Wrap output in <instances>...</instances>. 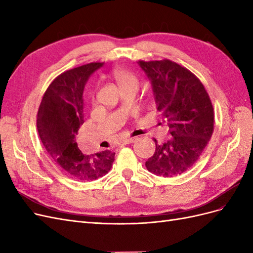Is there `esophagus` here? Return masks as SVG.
<instances>
[{
    "instance_id": "1",
    "label": "esophagus",
    "mask_w": 253,
    "mask_h": 253,
    "mask_svg": "<svg viewBox=\"0 0 253 253\" xmlns=\"http://www.w3.org/2000/svg\"><path fill=\"white\" fill-rule=\"evenodd\" d=\"M136 140H137V137H127V138H124V140L122 141L121 143L123 144V145H126V144H131V143H134Z\"/></svg>"
}]
</instances>
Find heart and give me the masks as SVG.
Wrapping results in <instances>:
<instances>
[{"label": "heart", "mask_w": 253, "mask_h": 253, "mask_svg": "<svg viewBox=\"0 0 253 253\" xmlns=\"http://www.w3.org/2000/svg\"><path fill=\"white\" fill-rule=\"evenodd\" d=\"M113 78H115L116 82L118 83L119 87L122 89L128 86H134L138 87V80L133 75L132 72H130L126 69H116L112 73Z\"/></svg>", "instance_id": "heart-1"}]
</instances>
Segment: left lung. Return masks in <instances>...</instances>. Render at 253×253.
I'll use <instances>...</instances> for the list:
<instances>
[{
	"label": "left lung",
	"instance_id": "obj_1",
	"mask_svg": "<svg viewBox=\"0 0 253 253\" xmlns=\"http://www.w3.org/2000/svg\"><path fill=\"white\" fill-rule=\"evenodd\" d=\"M149 79L157 109L172 137L156 141V152L145 163L151 173L180 175L195 164L213 132V107L205 87L188 69L172 61H138Z\"/></svg>",
	"mask_w": 253,
	"mask_h": 253
}]
</instances>
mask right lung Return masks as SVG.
I'll list each match as a JSON object with an SVG mask.
<instances>
[{
	"mask_svg": "<svg viewBox=\"0 0 253 253\" xmlns=\"http://www.w3.org/2000/svg\"><path fill=\"white\" fill-rule=\"evenodd\" d=\"M103 64H86L55 78L44 93L37 117L39 135L48 156L64 174L82 182L105 175L115 161V152L88 154L77 144L80 126L84 123V88Z\"/></svg>",
	"mask_w": 253,
	"mask_h": 253,
	"instance_id": "obj_1",
	"label": "right lung"
}]
</instances>
